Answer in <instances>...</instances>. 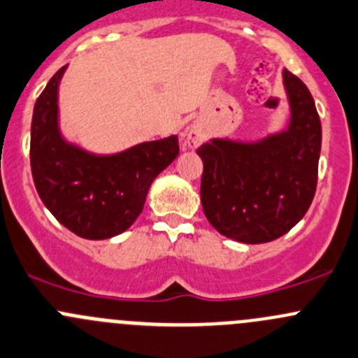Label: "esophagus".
Segmentation results:
<instances>
[{"label": "esophagus", "mask_w": 358, "mask_h": 358, "mask_svg": "<svg viewBox=\"0 0 358 358\" xmlns=\"http://www.w3.org/2000/svg\"><path fill=\"white\" fill-rule=\"evenodd\" d=\"M204 140H206V134H204V131L201 129V127L192 126L189 131H187L185 145L189 148H197Z\"/></svg>", "instance_id": "34e87169"}]
</instances>
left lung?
I'll return each mask as SVG.
<instances>
[{
  "label": "left lung",
  "instance_id": "left-lung-1",
  "mask_svg": "<svg viewBox=\"0 0 358 358\" xmlns=\"http://www.w3.org/2000/svg\"><path fill=\"white\" fill-rule=\"evenodd\" d=\"M289 127L259 141L213 138L197 148L203 159L201 203L220 234L257 245L280 238L306 215L315 197L322 124L313 96L283 69Z\"/></svg>",
  "mask_w": 358,
  "mask_h": 358
}]
</instances>
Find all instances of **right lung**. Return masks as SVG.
I'll list each match as a JSON object with an SVG mask.
<instances>
[{
    "label": "right lung",
    "instance_id": "add662e5",
    "mask_svg": "<svg viewBox=\"0 0 358 358\" xmlns=\"http://www.w3.org/2000/svg\"><path fill=\"white\" fill-rule=\"evenodd\" d=\"M59 69L33 110L31 171L38 196L64 227L85 239H108L134 224L152 182L178 155V136L96 155L59 131Z\"/></svg>",
    "mask_w": 358,
    "mask_h": 358
}]
</instances>
